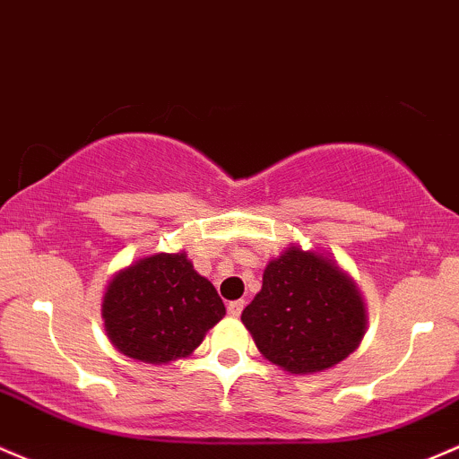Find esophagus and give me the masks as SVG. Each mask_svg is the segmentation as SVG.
I'll return each mask as SVG.
<instances>
[{
    "mask_svg": "<svg viewBox=\"0 0 459 459\" xmlns=\"http://www.w3.org/2000/svg\"><path fill=\"white\" fill-rule=\"evenodd\" d=\"M243 307H245L243 299H238V301H230V303H228V314H230V316L238 318L240 312H243Z\"/></svg>",
    "mask_w": 459,
    "mask_h": 459,
    "instance_id": "obj_1",
    "label": "esophagus"
}]
</instances>
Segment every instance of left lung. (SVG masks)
I'll return each instance as SVG.
<instances>
[{
	"instance_id": "left-lung-1",
	"label": "left lung",
	"mask_w": 459,
	"mask_h": 459,
	"mask_svg": "<svg viewBox=\"0 0 459 459\" xmlns=\"http://www.w3.org/2000/svg\"><path fill=\"white\" fill-rule=\"evenodd\" d=\"M240 318L262 355L297 375L342 362L367 325L353 281L333 262L297 247L269 262L262 290Z\"/></svg>"
}]
</instances>
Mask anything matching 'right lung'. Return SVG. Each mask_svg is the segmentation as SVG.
I'll use <instances>...</instances> for the list:
<instances>
[{
  "mask_svg": "<svg viewBox=\"0 0 459 459\" xmlns=\"http://www.w3.org/2000/svg\"><path fill=\"white\" fill-rule=\"evenodd\" d=\"M225 316L216 288L186 254H158L121 271L104 297L106 332L127 358L167 364L186 358Z\"/></svg>",
  "mask_w": 459,
  "mask_h": 459,
  "instance_id": "add662e5",
  "label": "right lung"
}]
</instances>
